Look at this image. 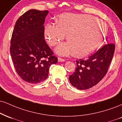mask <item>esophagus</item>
Returning a JSON list of instances; mask_svg holds the SVG:
<instances>
[{
    "label": "esophagus",
    "instance_id": "34e87169",
    "mask_svg": "<svg viewBox=\"0 0 122 122\" xmlns=\"http://www.w3.org/2000/svg\"><path fill=\"white\" fill-rule=\"evenodd\" d=\"M58 61L59 62H64L65 61V59H63L62 58H60V57H58Z\"/></svg>",
    "mask_w": 122,
    "mask_h": 122
}]
</instances>
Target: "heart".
<instances>
[{
	"mask_svg": "<svg viewBox=\"0 0 122 122\" xmlns=\"http://www.w3.org/2000/svg\"><path fill=\"white\" fill-rule=\"evenodd\" d=\"M57 24H47L44 35L48 44L53 46L66 35L68 42L56 48V52L62 56L73 53L77 57L90 55L102 44L107 32L105 22L87 14H62L57 19Z\"/></svg>",
	"mask_w": 122,
	"mask_h": 122,
	"instance_id": "obj_1",
	"label": "heart"
}]
</instances>
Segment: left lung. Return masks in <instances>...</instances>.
<instances>
[{
  "label": "left lung",
  "mask_w": 122,
  "mask_h": 122,
  "mask_svg": "<svg viewBox=\"0 0 122 122\" xmlns=\"http://www.w3.org/2000/svg\"><path fill=\"white\" fill-rule=\"evenodd\" d=\"M115 48V44H107L86 59L77 60L75 71L69 76L71 84L78 89L86 90L99 83L107 73Z\"/></svg>",
  "instance_id": "1"
}]
</instances>
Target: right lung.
I'll return each mask as SVG.
<instances>
[{
  "label": "right lung",
  "instance_id": "1",
  "mask_svg": "<svg viewBox=\"0 0 122 122\" xmlns=\"http://www.w3.org/2000/svg\"><path fill=\"white\" fill-rule=\"evenodd\" d=\"M49 11L30 10L16 22L11 40L10 53L22 80L32 84L47 78L49 67L58 61L44 39L45 17Z\"/></svg>",
  "mask_w": 122,
  "mask_h": 122
}]
</instances>
